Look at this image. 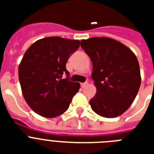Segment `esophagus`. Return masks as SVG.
I'll return each mask as SVG.
<instances>
[{
    "instance_id": "esophagus-1",
    "label": "esophagus",
    "mask_w": 154,
    "mask_h": 154,
    "mask_svg": "<svg viewBox=\"0 0 154 154\" xmlns=\"http://www.w3.org/2000/svg\"><path fill=\"white\" fill-rule=\"evenodd\" d=\"M88 85V82H84V83H81V86H82V88H84L85 85Z\"/></svg>"
}]
</instances>
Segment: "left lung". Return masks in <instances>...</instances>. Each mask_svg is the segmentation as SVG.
<instances>
[{"label":"left lung","mask_w":154,"mask_h":154,"mask_svg":"<svg viewBox=\"0 0 154 154\" xmlns=\"http://www.w3.org/2000/svg\"><path fill=\"white\" fill-rule=\"evenodd\" d=\"M81 46L93 63L91 77L97 93L89 101L92 109L101 117H118L132 105L141 85L136 56L125 45L108 37L82 40Z\"/></svg>","instance_id":"obj_1"}]
</instances>
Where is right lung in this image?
<instances>
[{"instance_id":"right-lung-1","label":"right lung","mask_w":154,"mask_h":154,"mask_svg":"<svg viewBox=\"0 0 154 154\" xmlns=\"http://www.w3.org/2000/svg\"><path fill=\"white\" fill-rule=\"evenodd\" d=\"M79 46L78 40L50 37L37 41L25 52L18 69L20 87L28 105L42 117L62 114L79 90L80 84L69 81L65 67Z\"/></svg>"}]
</instances>
